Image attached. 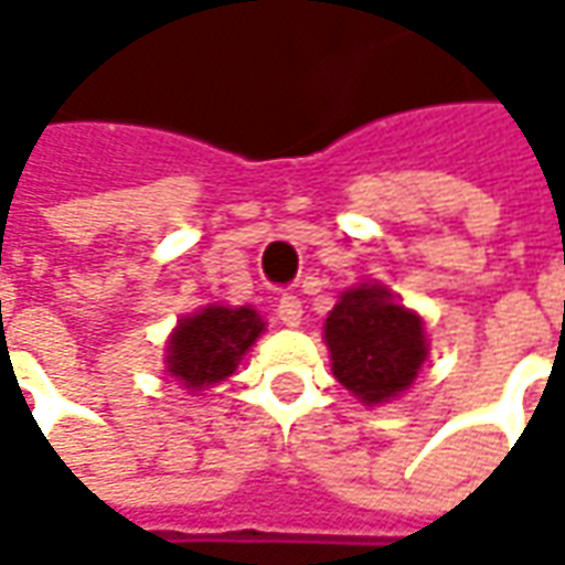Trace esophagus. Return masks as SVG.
<instances>
[{
    "label": "esophagus",
    "mask_w": 565,
    "mask_h": 565,
    "mask_svg": "<svg viewBox=\"0 0 565 565\" xmlns=\"http://www.w3.org/2000/svg\"><path fill=\"white\" fill-rule=\"evenodd\" d=\"M276 317L286 322V326H301V317H305V307H301V298L298 295H282L276 301Z\"/></svg>",
    "instance_id": "34e87169"
}]
</instances>
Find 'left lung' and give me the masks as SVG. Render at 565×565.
<instances>
[{
    "label": "left lung",
    "instance_id": "1",
    "mask_svg": "<svg viewBox=\"0 0 565 565\" xmlns=\"http://www.w3.org/2000/svg\"><path fill=\"white\" fill-rule=\"evenodd\" d=\"M322 338L334 379L365 406L408 391L427 360L424 320L379 282L344 291L326 317Z\"/></svg>",
    "mask_w": 565,
    "mask_h": 565
}]
</instances>
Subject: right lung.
Returning a JSON list of instances; mask_svg holds the SVG:
<instances>
[{
    "mask_svg": "<svg viewBox=\"0 0 565 565\" xmlns=\"http://www.w3.org/2000/svg\"><path fill=\"white\" fill-rule=\"evenodd\" d=\"M264 332V320L252 307L209 305L178 322L169 338L166 369L186 391L231 379L248 348Z\"/></svg>",
    "mask_w": 565,
    "mask_h": 565,
    "instance_id": "obj_1",
    "label": "right lung"
}]
</instances>
